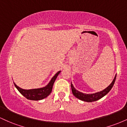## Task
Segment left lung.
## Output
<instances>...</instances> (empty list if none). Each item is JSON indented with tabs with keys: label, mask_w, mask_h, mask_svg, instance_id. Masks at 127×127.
I'll return each instance as SVG.
<instances>
[{
	"label": "left lung",
	"mask_w": 127,
	"mask_h": 127,
	"mask_svg": "<svg viewBox=\"0 0 127 127\" xmlns=\"http://www.w3.org/2000/svg\"><path fill=\"white\" fill-rule=\"evenodd\" d=\"M116 75H115L114 79H113V81H112L111 84L109 85L107 88L104 89V90H102L101 91L97 92V93H94V94H85V93H81V92L78 91L75 88L73 87V84L71 82V88H72V93L75 97L78 98L79 100H82V101H87V102H93L97 101V100H99L102 97H104L106 95L109 91L111 90V89L113 87V85H114L115 80H116Z\"/></svg>",
	"instance_id": "left-lung-1"
}]
</instances>
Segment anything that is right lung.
Listing matches in <instances>:
<instances>
[{
	"label": "right lung",
	"instance_id": "right-lung-1",
	"mask_svg": "<svg viewBox=\"0 0 127 127\" xmlns=\"http://www.w3.org/2000/svg\"><path fill=\"white\" fill-rule=\"evenodd\" d=\"M60 72L61 71H59L52 77L51 81L48 84V85L44 87H42V88L31 89V90H24V89L21 88L20 87H18L14 82V84L16 88L18 90V91L28 100H36V101L40 100L47 97L51 94V93L52 92L54 83L56 78H57L58 75L60 73Z\"/></svg>",
	"mask_w": 127,
	"mask_h": 127
}]
</instances>
